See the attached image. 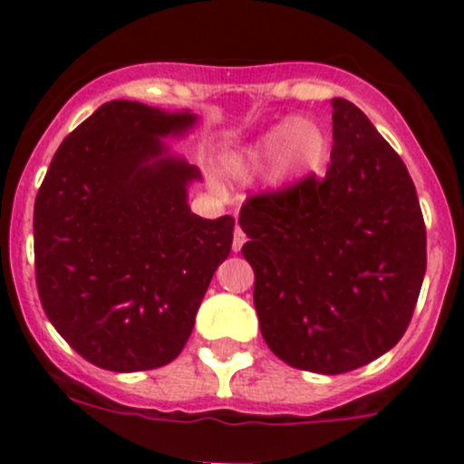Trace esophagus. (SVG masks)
<instances>
[{
    "mask_svg": "<svg viewBox=\"0 0 464 464\" xmlns=\"http://www.w3.org/2000/svg\"><path fill=\"white\" fill-rule=\"evenodd\" d=\"M245 242H246L245 231H242L240 227H236V231H233V251H240Z\"/></svg>",
    "mask_w": 464,
    "mask_h": 464,
    "instance_id": "34e87169",
    "label": "esophagus"
}]
</instances>
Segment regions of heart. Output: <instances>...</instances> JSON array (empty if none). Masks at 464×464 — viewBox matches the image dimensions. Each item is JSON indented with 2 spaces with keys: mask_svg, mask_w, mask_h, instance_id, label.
I'll use <instances>...</instances> for the list:
<instances>
[{
  "mask_svg": "<svg viewBox=\"0 0 464 464\" xmlns=\"http://www.w3.org/2000/svg\"><path fill=\"white\" fill-rule=\"evenodd\" d=\"M324 153V133L309 120H289L266 130L248 149L224 160V169L233 178H246L256 169L273 160L277 179H289L320 164ZM218 187V182H213Z\"/></svg>",
  "mask_w": 464,
  "mask_h": 464,
  "instance_id": "obj_1",
  "label": "heart"
}]
</instances>
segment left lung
I'll use <instances>...</instances> for the list:
<instances>
[{
    "label": "left lung",
    "mask_w": 464,
    "mask_h": 464,
    "mask_svg": "<svg viewBox=\"0 0 464 464\" xmlns=\"http://www.w3.org/2000/svg\"><path fill=\"white\" fill-rule=\"evenodd\" d=\"M324 178L257 193L240 211L265 343L302 372L347 373L407 331L427 269V231L407 167L369 117L334 102Z\"/></svg>",
    "instance_id": "left-lung-1"
}]
</instances>
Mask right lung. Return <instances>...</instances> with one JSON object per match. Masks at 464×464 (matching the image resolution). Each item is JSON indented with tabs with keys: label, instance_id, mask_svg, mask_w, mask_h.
I'll return each instance as SVG.
<instances>
[{
	"label": "right lung",
	"instance_id": "obj_1",
	"mask_svg": "<svg viewBox=\"0 0 464 464\" xmlns=\"http://www.w3.org/2000/svg\"><path fill=\"white\" fill-rule=\"evenodd\" d=\"M195 115L102 104L60 144L35 198V280L57 334L109 372H149L187 344L236 219L191 213L198 167L162 138Z\"/></svg>",
	"mask_w": 464,
	"mask_h": 464
}]
</instances>
